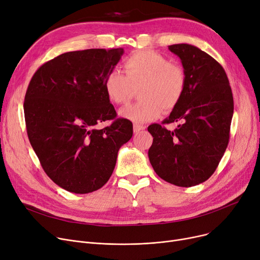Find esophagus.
I'll use <instances>...</instances> for the list:
<instances>
[{
  "label": "esophagus",
  "instance_id": "obj_1",
  "mask_svg": "<svg viewBox=\"0 0 260 260\" xmlns=\"http://www.w3.org/2000/svg\"><path fill=\"white\" fill-rule=\"evenodd\" d=\"M145 128V126L143 125H138V124H135L134 125V134H139L141 131H143Z\"/></svg>",
  "mask_w": 260,
  "mask_h": 260
}]
</instances>
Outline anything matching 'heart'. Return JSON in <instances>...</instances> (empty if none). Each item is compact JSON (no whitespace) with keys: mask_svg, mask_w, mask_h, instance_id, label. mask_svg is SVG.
Masks as SVG:
<instances>
[{"mask_svg":"<svg viewBox=\"0 0 260 260\" xmlns=\"http://www.w3.org/2000/svg\"><path fill=\"white\" fill-rule=\"evenodd\" d=\"M125 75L109 71L104 79L108 99L115 104H126L139 89V102L120 111V116L136 124L155 120L165 112H171L178 105L184 93L186 74L184 68L170 62L163 54L149 50L135 51L122 64Z\"/></svg>","mask_w":260,"mask_h":260,"instance_id":"1","label":"heart"}]
</instances>
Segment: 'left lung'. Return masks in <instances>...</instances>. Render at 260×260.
I'll return each mask as SVG.
<instances>
[{
    "instance_id": "8db88e82",
    "label": "left lung",
    "mask_w": 260,
    "mask_h": 260,
    "mask_svg": "<svg viewBox=\"0 0 260 260\" xmlns=\"http://www.w3.org/2000/svg\"><path fill=\"white\" fill-rule=\"evenodd\" d=\"M169 49L180 58L186 84L162 124L179 125L173 132L157 123L147 127L154 138L148 158L161 179L189 187L208 180L219 165L230 139L234 100L223 67L210 54L189 44Z\"/></svg>"
}]
</instances>
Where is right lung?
<instances>
[{
	"instance_id": "1",
	"label": "right lung",
	"mask_w": 260,
	"mask_h": 260,
	"mask_svg": "<svg viewBox=\"0 0 260 260\" xmlns=\"http://www.w3.org/2000/svg\"><path fill=\"white\" fill-rule=\"evenodd\" d=\"M123 48L60 54L32 76L24 100L27 135L41 166L60 187L75 194L101 188L114 172L133 123L117 118L104 87ZM112 120L100 130L99 123Z\"/></svg>"
}]
</instances>
